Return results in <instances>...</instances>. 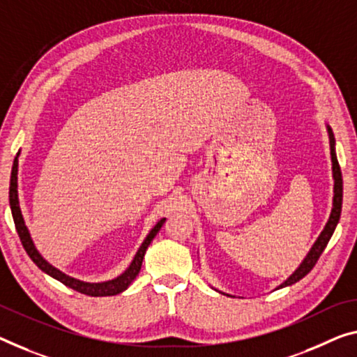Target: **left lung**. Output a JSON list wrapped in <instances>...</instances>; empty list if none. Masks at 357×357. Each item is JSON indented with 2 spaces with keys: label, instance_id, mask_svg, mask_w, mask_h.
<instances>
[{
  "label": "left lung",
  "instance_id": "obj_1",
  "mask_svg": "<svg viewBox=\"0 0 357 357\" xmlns=\"http://www.w3.org/2000/svg\"><path fill=\"white\" fill-rule=\"evenodd\" d=\"M327 130H328V139H331L333 180H335V183H333V207H332L331 218H328L326 228L322 229L319 238H317L316 243L312 244V248L308 252V255H306V259L301 261V265L297 268V270H295L292 276H290L287 281H284L279 287L292 286V284L300 281L301 278H305L306 274H308L312 270V266L316 265V261L319 260L321 254L324 252L328 239L332 238L333 231H335V227H337V223L340 220V213H342V202H343V178H342V171H340V164H338L337 155H335V139H333V132H332V129L328 128V126H327Z\"/></svg>",
  "mask_w": 357,
  "mask_h": 357
}]
</instances>
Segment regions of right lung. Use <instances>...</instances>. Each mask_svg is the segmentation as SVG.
Instances as JSON below:
<instances>
[{
    "label": "right lung",
    "instance_id": "obj_1",
    "mask_svg": "<svg viewBox=\"0 0 357 357\" xmlns=\"http://www.w3.org/2000/svg\"><path fill=\"white\" fill-rule=\"evenodd\" d=\"M17 156H19V153H17ZM17 166H19L17 158H15L14 166H13V172H10L9 206H10V212H13V218H14V223H15V229H17V234L20 238V243H22V245H24L25 252L29 254V257L33 260V263H35V265L40 268L41 271H45L46 274H49V276L57 279V281L65 284L67 287L76 290V292L89 295V297H107V295H116V294H121L123 290L128 289L130 286V282L134 281V279L137 278V274H139V271H140L142 261H144V257H145V252L148 249V245H150L153 238H155V236L158 234V231H160L164 222H166V218H161V220L155 225V228H153L150 234L146 236L144 244L140 245L139 252L135 254L132 263H130L128 270H126L121 274V276H118L116 279H112V281H107V282H97V284L83 282V281H79V279L67 276V274L59 271L57 268L49 265V263L40 255V252L36 250L35 244H33V241L30 238L29 229H26V227H25L24 217H22V212H20L19 196H17Z\"/></svg>",
    "mask_w": 357,
    "mask_h": 357
}]
</instances>
